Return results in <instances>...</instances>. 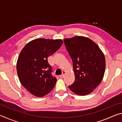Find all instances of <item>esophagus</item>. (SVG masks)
I'll use <instances>...</instances> for the list:
<instances>
[{"mask_svg":"<svg viewBox=\"0 0 122 122\" xmlns=\"http://www.w3.org/2000/svg\"><path fill=\"white\" fill-rule=\"evenodd\" d=\"M65 71H63L62 72V74L60 76V77H61V78H63V77H64V76H65Z\"/></svg>","mask_w":122,"mask_h":122,"instance_id":"obj_1","label":"esophagus"}]
</instances>
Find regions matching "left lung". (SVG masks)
<instances>
[{
    "instance_id": "left-lung-1",
    "label": "left lung",
    "mask_w": 122,
    "mask_h": 122,
    "mask_svg": "<svg viewBox=\"0 0 122 122\" xmlns=\"http://www.w3.org/2000/svg\"><path fill=\"white\" fill-rule=\"evenodd\" d=\"M73 61L75 80L69 88L78 95L90 94L102 81L106 69L104 55L93 41L84 36L65 39Z\"/></svg>"
}]
</instances>
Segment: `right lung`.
<instances>
[{"label": "right lung", "mask_w": 122, "mask_h": 122, "mask_svg": "<svg viewBox=\"0 0 122 122\" xmlns=\"http://www.w3.org/2000/svg\"><path fill=\"white\" fill-rule=\"evenodd\" d=\"M63 41L40 38L28 43L20 53L16 71L22 85L30 93L42 97L54 87L56 78L48 57L60 48Z\"/></svg>", "instance_id": "obj_1"}]
</instances>
